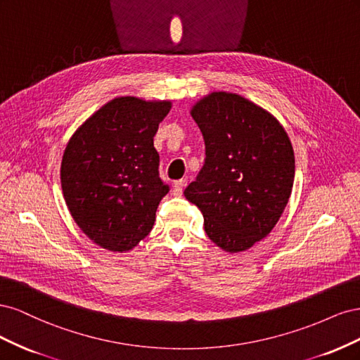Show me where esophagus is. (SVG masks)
I'll return each instance as SVG.
<instances>
[{"label":"esophagus","mask_w":360,"mask_h":360,"mask_svg":"<svg viewBox=\"0 0 360 360\" xmlns=\"http://www.w3.org/2000/svg\"><path fill=\"white\" fill-rule=\"evenodd\" d=\"M183 188H184V180H177L176 183H174V186H172V193L176 195V197H181Z\"/></svg>","instance_id":"obj_1"}]
</instances>
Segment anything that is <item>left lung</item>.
Masks as SVG:
<instances>
[{
    "label": "left lung",
    "instance_id": "8db88e82",
    "mask_svg": "<svg viewBox=\"0 0 360 360\" xmlns=\"http://www.w3.org/2000/svg\"><path fill=\"white\" fill-rule=\"evenodd\" d=\"M191 115L205 143V162L184 197L225 252L252 248L278 224L292 189L294 150L275 115L246 97L213 91Z\"/></svg>",
    "mask_w": 360,
    "mask_h": 360
}]
</instances>
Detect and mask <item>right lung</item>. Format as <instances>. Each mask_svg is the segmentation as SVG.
Wrapping results in <instances>:
<instances>
[{
    "instance_id": "add662e5",
    "label": "right lung",
    "mask_w": 360,
    "mask_h": 360,
    "mask_svg": "<svg viewBox=\"0 0 360 360\" xmlns=\"http://www.w3.org/2000/svg\"><path fill=\"white\" fill-rule=\"evenodd\" d=\"M171 106L115 97L69 139L60 169L64 200L82 233L103 249L126 252L155 225L169 188L159 177L153 138Z\"/></svg>"
}]
</instances>
